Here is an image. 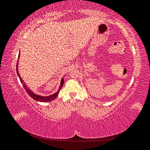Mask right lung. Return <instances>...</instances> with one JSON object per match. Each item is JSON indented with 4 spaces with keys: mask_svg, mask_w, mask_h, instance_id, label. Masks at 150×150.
<instances>
[{
    "mask_svg": "<svg viewBox=\"0 0 150 150\" xmlns=\"http://www.w3.org/2000/svg\"><path fill=\"white\" fill-rule=\"evenodd\" d=\"M19 58H20V53H19V54H18V60L17 65H16V72H17L18 76H19L21 83H22L23 88H24V89L26 91V92L28 93V95L30 96L31 98H33L34 100L40 101V102H48V101H51L52 100H54V99L58 96V95H59V91L60 90H61V88H62V86H63V84H64V78H62L61 80H60V83L59 88V89H58V90L53 94H52V95L47 96H43L38 95V94H36L34 93L33 91L31 90V89L29 88L28 86L26 85V83L24 82V81H23L22 80V78H21L19 72H18V61H19Z\"/></svg>",
    "mask_w": 150,
    "mask_h": 150,
    "instance_id": "obj_1",
    "label": "right lung"
}]
</instances>
